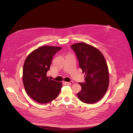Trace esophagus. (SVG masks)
Here are the masks:
<instances>
[{"label": "esophagus", "mask_w": 133, "mask_h": 133, "mask_svg": "<svg viewBox=\"0 0 133 133\" xmlns=\"http://www.w3.org/2000/svg\"><path fill=\"white\" fill-rule=\"evenodd\" d=\"M67 84H68V85H71V84H72L73 83H74V82L73 81H70V82H65Z\"/></svg>", "instance_id": "obj_1"}]
</instances>
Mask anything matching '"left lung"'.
Returning a JSON list of instances; mask_svg holds the SVG:
<instances>
[{
	"instance_id": "1",
	"label": "left lung",
	"mask_w": 133,
	"mask_h": 133,
	"mask_svg": "<svg viewBox=\"0 0 133 133\" xmlns=\"http://www.w3.org/2000/svg\"><path fill=\"white\" fill-rule=\"evenodd\" d=\"M77 57L79 66L84 73V83H78L82 89L77 94L81 102L95 103L102 99L109 84V69L105 58L98 49L84 42L71 46Z\"/></svg>"
}]
</instances>
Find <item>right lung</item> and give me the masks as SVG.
I'll return each instance as SVG.
<instances>
[{"mask_svg": "<svg viewBox=\"0 0 133 133\" xmlns=\"http://www.w3.org/2000/svg\"><path fill=\"white\" fill-rule=\"evenodd\" d=\"M61 47L44 46L31 52L26 58L23 68V83L26 93L35 102L46 104L59 95L62 83L47 77L54 56Z\"/></svg>", "mask_w": 133, "mask_h": 133, "instance_id": "1", "label": "right lung"}]
</instances>
